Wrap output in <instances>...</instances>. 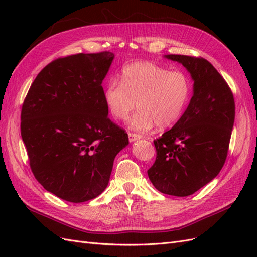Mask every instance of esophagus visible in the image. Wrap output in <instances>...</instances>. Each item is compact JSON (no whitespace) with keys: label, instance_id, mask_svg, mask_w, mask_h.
Wrapping results in <instances>:
<instances>
[{"label":"esophagus","instance_id":"obj_1","mask_svg":"<svg viewBox=\"0 0 257 257\" xmlns=\"http://www.w3.org/2000/svg\"><path fill=\"white\" fill-rule=\"evenodd\" d=\"M127 135H128V141H130L131 143H133V142L137 141V139L143 138L142 135H138V134H135V133H131V132H128Z\"/></svg>","mask_w":257,"mask_h":257}]
</instances>
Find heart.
Here are the masks:
<instances>
[{"instance_id": "b5f03b06", "label": "heart", "mask_w": 257, "mask_h": 257, "mask_svg": "<svg viewBox=\"0 0 257 257\" xmlns=\"http://www.w3.org/2000/svg\"><path fill=\"white\" fill-rule=\"evenodd\" d=\"M192 82L181 71L152 62H133L122 68L121 80L111 78L105 89V102L113 118L125 120L136 106L139 109L130 121L138 132L173 126L188 107Z\"/></svg>"}]
</instances>
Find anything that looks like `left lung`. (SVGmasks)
I'll return each instance as SVG.
<instances>
[{
	"mask_svg": "<svg viewBox=\"0 0 257 257\" xmlns=\"http://www.w3.org/2000/svg\"><path fill=\"white\" fill-rule=\"evenodd\" d=\"M194 80V94L181 119L154 139L157 158L148 169L154 188L184 197L221 172L227 158L235 121V99L227 82L201 57L168 54Z\"/></svg>",
	"mask_w": 257,
	"mask_h": 257,
	"instance_id": "1",
	"label": "left lung"
}]
</instances>
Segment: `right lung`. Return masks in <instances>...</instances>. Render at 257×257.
I'll return each mask as SVG.
<instances>
[{
	"mask_svg": "<svg viewBox=\"0 0 257 257\" xmlns=\"http://www.w3.org/2000/svg\"><path fill=\"white\" fill-rule=\"evenodd\" d=\"M113 53H77L46 65L23 100L20 131L31 170L45 190L71 201L95 198L128 144L108 118L102 87Z\"/></svg>",
	"mask_w": 257,
	"mask_h": 257,
	"instance_id": "right-lung-1",
	"label": "right lung"
}]
</instances>
